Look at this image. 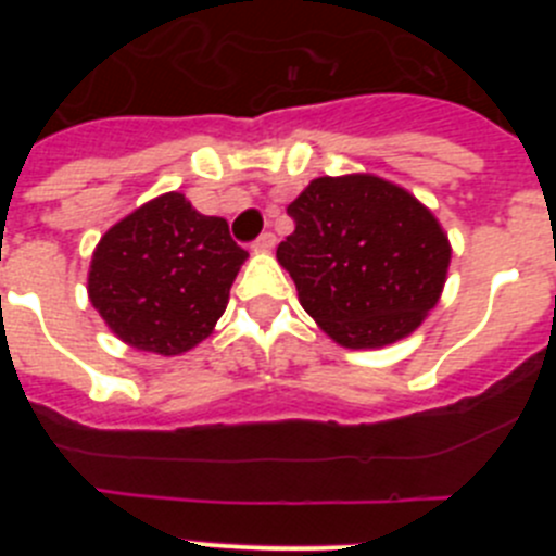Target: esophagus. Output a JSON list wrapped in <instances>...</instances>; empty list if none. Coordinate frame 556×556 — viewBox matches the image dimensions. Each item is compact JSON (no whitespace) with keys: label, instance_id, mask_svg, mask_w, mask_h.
Wrapping results in <instances>:
<instances>
[{"label":"esophagus","instance_id":"obj_1","mask_svg":"<svg viewBox=\"0 0 556 556\" xmlns=\"http://www.w3.org/2000/svg\"><path fill=\"white\" fill-rule=\"evenodd\" d=\"M275 242H278V239H275V233H262L258 236V239H255L253 242V250H262V253H267V250H273L275 248Z\"/></svg>","mask_w":556,"mask_h":556}]
</instances>
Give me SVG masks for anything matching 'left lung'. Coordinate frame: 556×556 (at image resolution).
I'll return each instance as SVG.
<instances>
[{"mask_svg":"<svg viewBox=\"0 0 556 556\" xmlns=\"http://www.w3.org/2000/svg\"><path fill=\"white\" fill-rule=\"evenodd\" d=\"M287 214L294 230L278 262L301 306L342 348L392 345L440 301L448 236L401 186L376 175L317 178Z\"/></svg>","mask_w":556,"mask_h":556,"instance_id":"left-lung-1","label":"left lung"}]
</instances>
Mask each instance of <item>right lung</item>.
I'll return each instance as SVG.
<instances>
[{
    "instance_id": "add662e5",
    "label": "right lung",
    "mask_w": 556,
    "mask_h": 556,
    "mask_svg": "<svg viewBox=\"0 0 556 556\" xmlns=\"http://www.w3.org/2000/svg\"><path fill=\"white\" fill-rule=\"evenodd\" d=\"M244 258L223 217H205L169 191L102 236L88 298L122 342L178 356L214 331Z\"/></svg>"
}]
</instances>
